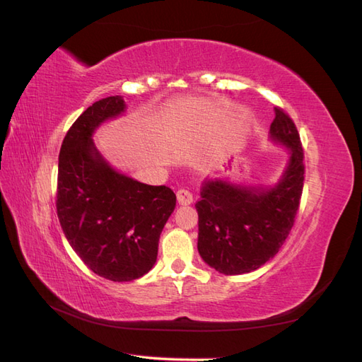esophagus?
I'll return each mask as SVG.
<instances>
[{
    "label": "esophagus",
    "instance_id": "1",
    "mask_svg": "<svg viewBox=\"0 0 362 362\" xmlns=\"http://www.w3.org/2000/svg\"><path fill=\"white\" fill-rule=\"evenodd\" d=\"M177 202L179 205H189L192 203V194L188 189H179L177 191Z\"/></svg>",
    "mask_w": 362,
    "mask_h": 362
}]
</instances>
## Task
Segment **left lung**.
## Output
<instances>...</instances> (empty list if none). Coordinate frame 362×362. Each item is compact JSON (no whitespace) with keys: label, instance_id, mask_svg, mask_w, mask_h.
<instances>
[{"label":"left lung","instance_id":"8db88e82","mask_svg":"<svg viewBox=\"0 0 362 362\" xmlns=\"http://www.w3.org/2000/svg\"><path fill=\"white\" fill-rule=\"evenodd\" d=\"M274 111L269 139L289 150L280 179L269 187L208 180L196 203L199 254L220 274L258 269L280 251L293 226L304 182L303 148L292 119L281 108Z\"/></svg>","mask_w":362,"mask_h":362}]
</instances>
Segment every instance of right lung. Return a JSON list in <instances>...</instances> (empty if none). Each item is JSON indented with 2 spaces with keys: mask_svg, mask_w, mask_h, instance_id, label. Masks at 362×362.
Segmentation results:
<instances>
[{
  "mask_svg": "<svg viewBox=\"0 0 362 362\" xmlns=\"http://www.w3.org/2000/svg\"><path fill=\"white\" fill-rule=\"evenodd\" d=\"M125 110L122 96L88 107L64 137L58 165L57 211L64 235L93 272L111 281H133L151 269L175 208L171 188L116 171L93 142L96 129Z\"/></svg>",
  "mask_w": 362,
  "mask_h": 362,
  "instance_id": "right-lung-1",
  "label": "right lung"
}]
</instances>
